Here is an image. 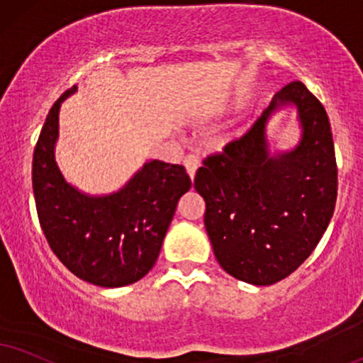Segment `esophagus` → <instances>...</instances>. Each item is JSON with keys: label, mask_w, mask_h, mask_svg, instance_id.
<instances>
[{"label": "esophagus", "mask_w": 363, "mask_h": 363, "mask_svg": "<svg viewBox=\"0 0 363 363\" xmlns=\"http://www.w3.org/2000/svg\"><path fill=\"white\" fill-rule=\"evenodd\" d=\"M183 164H185L186 173H189V177L191 178V180H194L196 169L200 168V160L196 158L195 155H189V156H185V160H183Z\"/></svg>", "instance_id": "34e87169"}]
</instances>
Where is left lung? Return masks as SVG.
<instances>
[{"instance_id":"left-lung-1","label":"left lung","mask_w":363,"mask_h":363,"mask_svg":"<svg viewBox=\"0 0 363 363\" xmlns=\"http://www.w3.org/2000/svg\"><path fill=\"white\" fill-rule=\"evenodd\" d=\"M294 106L302 140L272 154L267 121ZM337 160L325 107L299 80L272 97L254 126L222 153L210 155L195 174L205 200V229L222 269L235 279L269 286L306 261L332 220Z\"/></svg>"}]
</instances>
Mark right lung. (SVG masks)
Returning a JSON list of instances; mask_svg holds the SVG:
<instances>
[{"label": "right lung", "mask_w": 363, "mask_h": 363, "mask_svg": "<svg viewBox=\"0 0 363 363\" xmlns=\"http://www.w3.org/2000/svg\"><path fill=\"white\" fill-rule=\"evenodd\" d=\"M52 106L33 153V195L40 225L60 262L87 283L121 288L155 266L161 244L191 180L182 164L146 161L123 189L87 195L70 185L55 161L60 104Z\"/></svg>", "instance_id": "right-lung-1"}]
</instances>
